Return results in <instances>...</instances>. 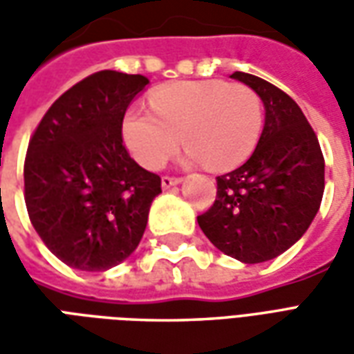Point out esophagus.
<instances>
[{
    "instance_id": "1",
    "label": "esophagus",
    "mask_w": 354,
    "mask_h": 354,
    "mask_svg": "<svg viewBox=\"0 0 354 354\" xmlns=\"http://www.w3.org/2000/svg\"><path fill=\"white\" fill-rule=\"evenodd\" d=\"M182 184V178H174V176H162L161 178V187L162 189H170L172 185Z\"/></svg>"
}]
</instances>
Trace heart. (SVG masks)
I'll return each mask as SVG.
<instances>
[{"instance_id": "1", "label": "heart", "mask_w": 354, "mask_h": 354, "mask_svg": "<svg viewBox=\"0 0 354 354\" xmlns=\"http://www.w3.org/2000/svg\"><path fill=\"white\" fill-rule=\"evenodd\" d=\"M149 111L129 109L121 124L124 146L146 170L165 167L178 151V136L187 161L233 169L250 157L263 129L260 96L243 83H172L149 96Z\"/></svg>"}]
</instances>
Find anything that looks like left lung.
I'll return each mask as SVG.
<instances>
[{
  "label": "left lung",
  "instance_id": "left-lung-1",
  "mask_svg": "<svg viewBox=\"0 0 354 354\" xmlns=\"http://www.w3.org/2000/svg\"><path fill=\"white\" fill-rule=\"evenodd\" d=\"M231 77L260 96L266 124L250 159L216 178L214 205L197 222L218 250L261 263L286 252L311 225L324 193V157L288 94L250 73Z\"/></svg>",
  "mask_w": 354,
  "mask_h": 354
}]
</instances>
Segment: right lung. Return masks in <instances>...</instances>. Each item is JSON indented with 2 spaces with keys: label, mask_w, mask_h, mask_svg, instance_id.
Here are the masks:
<instances>
[{
  "label": "right lung",
  "mask_w": 354,
  "mask_h": 354,
  "mask_svg": "<svg viewBox=\"0 0 354 354\" xmlns=\"http://www.w3.org/2000/svg\"><path fill=\"white\" fill-rule=\"evenodd\" d=\"M147 77L102 70L66 91L28 144L24 201L50 252L81 271L127 260L146 231L161 178L132 159L124 111Z\"/></svg>",
  "instance_id": "right-lung-1"
}]
</instances>
